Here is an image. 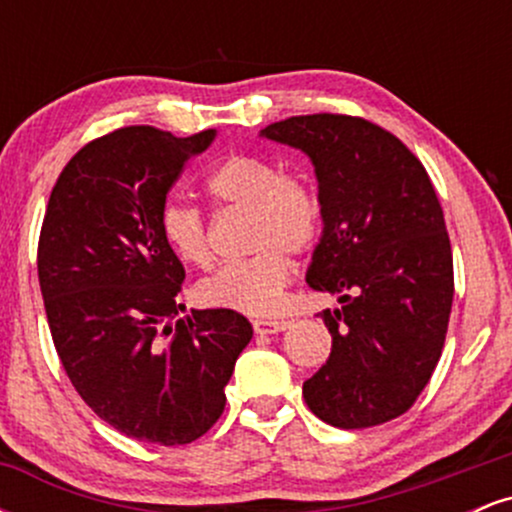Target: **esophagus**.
I'll use <instances>...</instances> for the list:
<instances>
[{
    "instance_id": "esophagus-1",
    "label": "esophagus",
    "mask_w": 512,
    "mask_h": 512,
    "mask_svg": "<svg viewBox=\"0 0 512 512\" xmlns=\"http://www.w3.org/2000/svg\"><path fill=\"white\" fill-rule=\"evenodd\" d=\"M289 327L286 320H252V330L257 334H276V332H284Z\"/></svg>"
}]
</instances>
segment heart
Listing matches in <instances>:
<instances>
[{"mask_svg":"<svg viewBox=\"0 0 512 512\" xmlns=\"http://www.w3.org/2000/svg\"><path fill=\"white\" fill-rule=\"evenodd\" d=\"M207 192L221 207L248 209L245 243L255 252L199 281V303L245 315L272 313L289 279L284 252L303 255L320 236V197L301 175L281 173L274 161L252 154L228 156L216 166L207 178ZM158 226L163 243L182 264L209 267L214 260L202 211L170 202Z\"/></svg>","mask_w":512,"mask_h":512,"instance_id":"b5f03b06","label":"heart"}]
</instances>
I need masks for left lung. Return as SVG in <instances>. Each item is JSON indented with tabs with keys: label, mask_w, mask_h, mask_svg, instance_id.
<instances>
[{
	"label": "left lung",
	"mask_w": 512,
	"mask_h": 512,
	"mask_svg": "<svg viewBox=\"0 0 512 512\" xmlns=\"http://www.w3.org/2000/svg\"><path fill=\"white\" fill-rule=\"evenodd\" d=\"M260 134L313 161L322 238L305 281L342 303L320 313L332 351L303 383L305 404L337 428L397 419L438 366L455 293L433 182L395 134L363 117L298 115Z\"/></svg>",
	"instance_id": "left-lung-1"
}]
</instances>
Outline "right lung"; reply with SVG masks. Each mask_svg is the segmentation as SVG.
<instances>
[{
	"label": "right lung",
	"mask_w": 512,
	"mask_h": 512,
	"mask_svg": "<svg viewBox=\"0 0 512 512\" xmlns=\"http://www.w3.org/2000/svg\"><path fill=\"white\" fill-rule=\"evenodd\" d=\"M216 129L122 127L93 139L52 187L38 243L45 313L81 399L129 438L185 445L219 421L252 339L236 310L173 325L185 267L161 236L168 190Z\"/></svg>",
	"instance_id": "right-lung-1"
}]
</instances>
